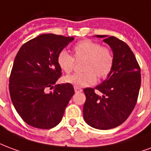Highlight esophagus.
I'll return each mask as SVG.
<instances>
[{"instance_id":"obj_1","label":"esophagus","mask_w":151,"mask_h":151,"mask_svg":"<svg viewBox=\"0 0 151 151\" xmlns=\"http://www.w3.org/2000/svg\"><path fill=\"white\" fill-rule=\"evenodd\" d=\"M74 90H75L76 93L81 92L82 91V90H81V88H79V87H74Z\"/></svg>"}]
</instances>
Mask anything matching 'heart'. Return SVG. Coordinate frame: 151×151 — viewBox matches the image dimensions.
I'll return each mask as SVG.
<instances>
[{
  "instance_id": "obj_1",
  "label": "heart",
  "mask_w": 151,
  "mask_h": 151,
  "mask_svg": "<svg viewBox=\"0 0 151 151\" xmlns=\"http://www.w3.org/2000/svg\"><path fill=\"white\" fill-rule=\"evenodd\" d=\"M77 60H84L83 73L66 76L64 81L75 87H86L94 84L98 78L108 76L114 64V57L108 48L101 46L95 41L82 40L73 48ZM58 64L61 70L66 73L73 70L74 59L65 50H61L58 55Z\"/></svg>"
}]
</instances>
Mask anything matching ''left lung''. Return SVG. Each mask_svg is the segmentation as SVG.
<instances>
[{
	"label": "left lung",
	"mask_w": 151,
	"mask_h": 151,
	"mask_svg": "<svg viewBox=\"0 0 151 151\" xmlns=\"http://www.w3.org/2000/svg\"><path fill=\"white\" fill-rule=\"evenodd\" d=\"M110 45L114 57L112 70L94 89L86 88L83 117L89 126L109 129L120 126L134 110L141 86V70L134 54L124 41L115 37L96 35Z\"/></svg>",
	"instance_id": "1"
}]
</instances>
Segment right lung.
Segmentation results:
<instances>
[{"mask_svg":"<svg viewBox=\"0 0 151 151\" xmlns=\"http://www.w3.org/2000/svg\"><path fill=\"white\" fill-rule=\"evenodd\" d=\"M73 39L41 34L24 43L17 53L9 78L10 97L17 112L31 127L51 129L62 119L74 90L68 83L54 86L61 75L57 59Z\"/></svg>","mask_w":151,"mask_h":151,"instance_id":"add662e5","label":"right lung"}]
</instances>
